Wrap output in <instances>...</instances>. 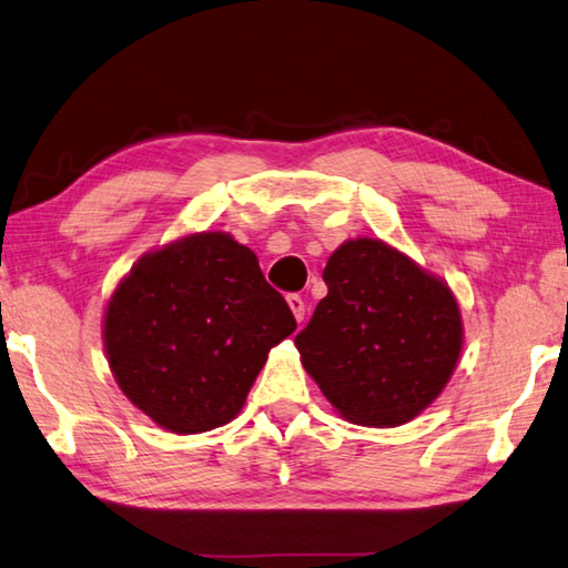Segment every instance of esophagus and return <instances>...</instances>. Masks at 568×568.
<instances>
[{
  "instance_id": "esophagus-1",
  "label": "esophagus",
  "mask_w": 568,
  "mask_h": 568,
  "mask_svg": "<svg viewBox=\"0 0 568 568\" xmlns=\"http://www.w3.org/2000/svg\"><path fill=\"white\" fill-rule=\"evenodd\" d=\"M287 305H291V311L295 315L297 323H303L305 320V301L301 295H287Z\"/></svg>"
}]
</instances>
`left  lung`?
Masks as SVG:
<instances>
[{"mask_svg":"<svg viewBox=\"0 0 568 568\" xmlns=\"http://www.w3.org/2000/svg\"><path fill=\"white\" fill-rule=\"evenodd\" d=\"M323 277L327 295L295 335L305 373L353 425L415 419L447 387L464 347L452 287L379 239L345 241Z\"/></svg>","mask_w":568,"mask_h":568,"instance_id":"8db88e82","label":"left lung"}]
</instances>
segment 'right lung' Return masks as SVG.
I'll return each mask as SVG.
<instances>
[{
	"label": "right lung",
	"instance_id": "add662e5",
	"mask_svg": "<svg viewBox=\"0 0 568 568\" xmlns=\"http://www.w3.org/2000/svg\"><path fill=\"white\" fill-rule=\"evenodd\" d=\"M295 327L255 253L201 231L133 263L101 335L131 405L173 435H201L235 419L271 347Z\"/></svg>",
	"mask_w": 568,
	"mask_h": 568
}]
</instances>
